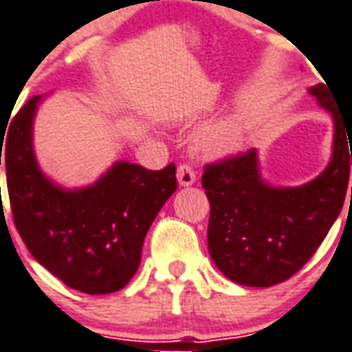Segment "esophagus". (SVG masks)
<instances>
[{
  "instance_id": "esophagus-1",
  "label": "esophagus",
  "mask_w": 352,
  "mask_h": 352,
  "mask_svg": "<svg viewBox=\"0 0 352 352\" xmlns=\"http://www.w3.org/2000/svg\"><path fill=\"white\" fill-rule=\"evenodd\" d=\"M177 183L181 186H192L196 183V171L188 164H181L177 168Z\"/></svg>"
}]
</instances>
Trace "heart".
<instances>
[{
  "label": "heart",
  "mask_w": 352,
  "mask_h": 352,
  "mask_svg": "<svg viewBox=\"0 0 352 352\" xmlns=\"http://www.w3.org/2000/svg\"><path fill=\"white\" fill-rule=\"evenodd\" d=\"M245 125L240 116H228L201 129L196 137L198 151L211 156H230L244 148Z\"/></svg>",
  "instance_id": "heart-1"
}]
</instances>
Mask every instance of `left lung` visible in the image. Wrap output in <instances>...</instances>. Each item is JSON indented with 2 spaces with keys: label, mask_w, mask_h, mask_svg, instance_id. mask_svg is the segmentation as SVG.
Instances as JSON below:
<instances>
[{
  "label": "left lung",
  "mask_w": 352,
  "mask_h": 352,
  "mask_svg": "<svg viewBox=\"0 0 352 352\" xmlns=\"http://www.w3.org/2000/svg\"><path fill=\"white\" fill-rule=\"evenodd\" d=\"M326 85L309 89L333 120L331 160L316 179L301 186L267 183L255 148L206 166L208 248L217 269L236 284L269 287L294 276L341 213L352 166V118L341 114Z\"/></svg>",
  "instance_id": "8db88e82"
}]
</instances>
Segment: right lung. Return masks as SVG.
<instances>
[{"instance_id": "add662e5", "label": "right lung", "mask_w": 352, "mask_h": 352, "mask_svg": "<svg viewBox=\"0 0 352 352\" xmlns=\"http://www.w3.org/2000/svg\"><path fill=\"white\" fill-rule=\"evenodd\" d=\"M41 97H32L0 131L14 227L36 261L68 287L89 296L118 292L133 278L144 236L177 190L175 166L151 171L116 162L89 186L53 183L32 141Z\"/></svg>"}]
</instances>
